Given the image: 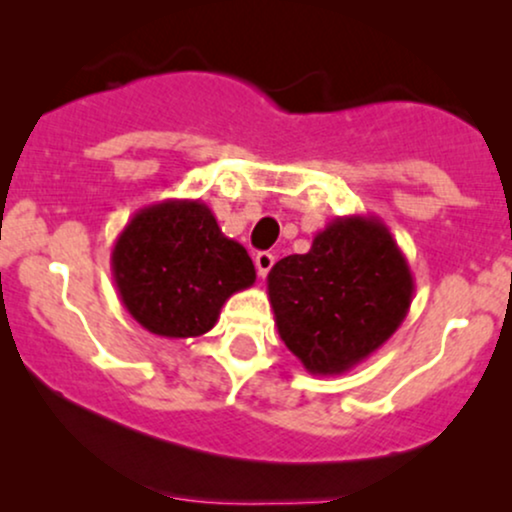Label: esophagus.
I'll return each mask as SVG.
<instances>
[{
  "instance_id": "esophagus-1",
  "label": "esophagus",
  "mask_w": 512,
  "mask_h": 512,
  "mask_svg": "<svg viewBox=\"0 0 512 512\" xmlns=\"http://www.w3.org/2000/svg\"><path fill=\"white\" fill-rule=\"evenodd\" d=\"M274 260H276V257L272 255V252H257V255H255V267H257V274H260L262 279H264V276L269 274V269L274 267Z\"/></svg>"
}]
</instances>
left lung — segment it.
Listing matches in <instances>:
<instances>
[{
	"mask_svg": "<svg viewBox=\"0 0 512 512\" xmlns=\"http://www.w3.org/2000/svg\"><path fill=\"white\" fill-rule=\"evenodd\" d=\"M281 342L313 375H342L378 351L409 313L414 276L378 216H339L305 255L267 276Z\"/></svg>",
	"mask_w": 512,
	"mask_h": 512,
	"instance_id": "obj_1",
	"label": "left lung"
}]
</instances>
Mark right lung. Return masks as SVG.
I'll use <instances>...</instances> for the list:
<instances>
[{
	"instance_id": "obj_1",
	"label": "right lung",
	"mask_w": 512,
	"mask_h": 512,
	"mask_svg": "<svg viewBox=\"0 0 512 512\" xmlns=\"http://www.w3.org/2000/svg\"><path fill=\"white\" fill-rule=\"evenodd\" d=\"M115 286L127 313L151 334H207L233 293L255 284L248 250L221 233L199 199L139 209L113 245Z\"/></svg>"
}]
</instances>
